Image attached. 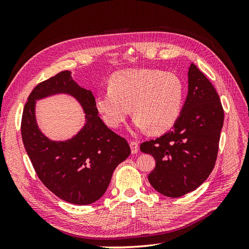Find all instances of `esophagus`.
<instances>
[{
  "label": "esophagus",
  "instance_id": "obj_1",
  "mask_svg": "<svg viewBox=\"0 0 249 249\" xmlns=\"http://www.w3.org/2000/svg\"><path fill=\"white\" fill-rule=\"evenodd\" d=\"M130 146H131V149H132V154H136L138 152V149H139L138 142L131 141L130 142Z\"/></svg>",
  "mask_w": 249,
  "mask_h": 249
}]
</instances>
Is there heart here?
Wrapping results in <instances>:
<instances>
[{"instance_id":"b5f03b06","label":"heart","mask_w":249,"mask_h":249,"mask_svg":"<svg viewBox=\"0 0 249 249\" xmlns=\"http://www.w3.org/2000/svg\"><path fill=\"white\" fill-rule=\"evenodd\" d=\"M184 96V83L176 73L129 69L113 74L109 89L96 94L95 106L105 124L113 129L122 125L132 107L137 130L161 134L177 123Z\"/></svg>"}]
</instances>
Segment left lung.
<instances>
[{
	"instance_id": "1",
	"label": "left lung",
	"mask_w": 249,
	"mask_h": 249,
	"mask_svg": "<svg viewBox=\"0 0 249 249\" xmlns=\"http://www.w3.org/2000/svg\"><path fill=\"white\" fill-rule=\"evenodd\" d=\"M223 119L216 89L191 63L188 95L172 130L140 145L142 153L156 160L148 175L150 185L168 197L183 196L198 188L215 166Z\"/></svg>"
}]
</instances>
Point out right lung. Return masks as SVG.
I'll list each match as a JSON object with an SVG mask.
<instances>
[{"label": "right lung", "instance_id": "add662e5", "mask_svg": "<svg viewBox=\"0 0 249 249\" xmlns=\"http://www.w3.org/2000/svg\"><path fill=\"white\" fill-rule=\"evenodd\" d=\"M59 93L73 96L86 112L87 124L72 139L53 142L36 123L37 99ZM95 99L64 71L39 83L30 93L21 117V138L39 179L59 198L73 205H90L100 199L113 171L131 154L129 143L111 131L100 118Z\"/></svg>", "mask_w": 249, "mask_h": 249}]
</instances>
